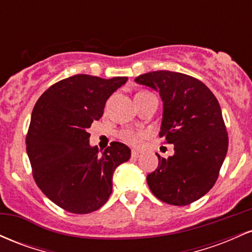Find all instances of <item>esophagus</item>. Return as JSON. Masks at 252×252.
Returning a JSON list of instances; mask_svg holds the SVG:
<instances>
[{"mask_svg": "<svg viewBox=\"0 0 252 252\" xmlns=\"http://www.w3.org/2000/svg\"><path fill=\"white\" fill-rule=\"evenodd\" d=\"M131 156L134 158H140L141 156V152H138V150H136V149H132L131 150Z\"/></svg>", "mask_w": 252, "mask_h": 252, "instance_id": "34e87169", "label": "esophagus"}]
</instances>
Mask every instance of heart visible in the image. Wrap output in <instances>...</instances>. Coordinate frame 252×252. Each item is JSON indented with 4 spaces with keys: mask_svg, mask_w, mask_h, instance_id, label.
I'll list each match as a JSON object with an SVG mask.
<instances>
[{
    "mask_svg": "<svg viewBox=\"0 0 252 252\" xmlns=\"http://www.w3.org/2000/svg\"><path fill=\"white\" fill-rule=\"evenodd\" d=\"M137 94H148L147 91H140L137 92ZM118 137H120V140H122L123 142L128 143V144H138L141 142V141L143 140L144 137V132L142 131H136V130H131V129H124V130H121L120 132H118Z\"/></svg>",
    "mask_w": 252,
    "mask_h": 252,
    "instance_id": "b5f03b06",
    "label": "heart"
}]
</instances>
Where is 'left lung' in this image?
Here are the masks:
<instances>
[{"instance_id": "obj_1", "label": "left lung", "mask_w": 252, "mask_h": 252, "mask_svg": "<svg viewBox=\"0 0 252 252\" xmlns=\"http://www.w3.org/2000/svg\"><path fill=\"white\" fill-rule=\"evenodd\" d=\"M136 83L160 94L163 118L158 136L174 144V155L158 158L147 176L161 201L185 206L206 194L216 184L228 147L221 109L212 91L194 77L172 71L141 74Z\"/></svg>"}]
</instances>
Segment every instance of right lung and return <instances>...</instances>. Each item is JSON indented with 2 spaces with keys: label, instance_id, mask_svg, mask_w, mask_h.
Masks as SVG:
<instances>
[{
  "label": "right lung",
  "instance_id": "1",
  "mask_svg": "<svg viewBox=\"0 0 252 252\" xmlns=\"http://www.w3.org/2000/svg\"><path fill=\"white\" fill-rule=\"evenodd\" d=\"M126 80L76 74L53 84L34 105L26 136L33 178L43 194L67 212L100 209L112 192L114 170L130 158V149L121 142H111L99 154L90 147L88 132Z\"/></svg>",
  "mask_w": 252,
  "mask_h": 252
}]
</instances>
